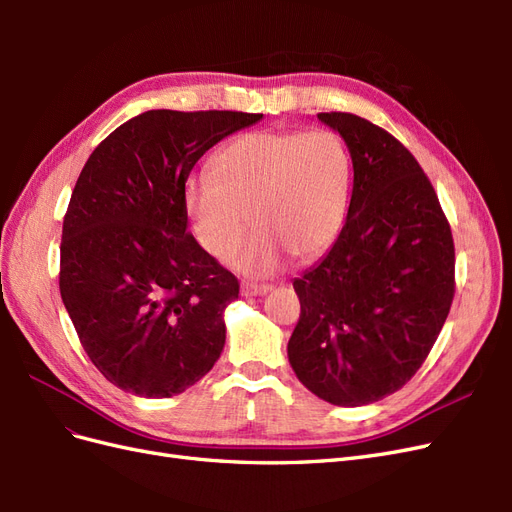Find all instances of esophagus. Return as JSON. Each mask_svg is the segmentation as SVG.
Masks as SVG:
<instances>
[{
    "mask_svg": "<svg viewBox=\"0 0 512 512\" xmlns=\"http://www.w3.org/2000/svg\"><path fill=\"white\" fill-rule=\"evenodd\" d=\"M273 286L269 284H241V294L243 297H262V294H267Z\"/></svg>",
    "mask_w": 512,
    "mask_h": 512,
    "instance_id": "esophagus-1",
    "label": "esophagus"
}]
</instances>
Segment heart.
Returning <instances> with one entry per match:
<instances>
[{"label": "heart", "mask_w": 512, "mask_h": 512, "mask_svg": "<svg viewBox=\"0 0 512 512\" xmlns=\"http://www.w3.org/2000/svg\"><path fill=\"white\" fill-rule=\"evenodd\" d=\"M211 177H194L185 198L205 250L228 260L252 228L258 235L237 258L250 275H267L290 254L301 262L329 250L342 230L348 151L331 130L252 132L222 147Z\"/></svg>", "instance_id": "obj_1"}]
</instances>
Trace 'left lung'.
I'll return each instance as SVG.
<instances>
[{
	"label": "left lung",
	"mask_w": 512,
	"mask_h": 512,
	"mask_svg": "<svg viewBox=\"0 0 512 512\" xmlns=\"http://www.w3.org/2000/svg\"><path fill=\"white\" fill-rule=\"evenodd\" d=\"M348 145L346 224L314 269L292 282L301 316L288 359L333 406L399 391L427 359L455 297L451 224L421 164L393 134L352 113H318Z\"/></svg>",
	"instance_id": "left-lung-1"
}]
</instances>
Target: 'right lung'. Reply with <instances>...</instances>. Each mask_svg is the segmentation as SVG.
<instances>
[{
	"label": "right lung",
	"instance_id": "obj_1",
	"mask_svg": "<svg viewBox=\"0 0 512 512\" xmlns=\"http://www.w3.org/2000/svg\"><path fill=\"white\" fill-rule=\"evenodd\" d=\"M239 111H147L108 134L72 190L59 292L100 374L138 397H173L220 359L239 280L188 230L185 181Z\"/></svg>",
	"mask_w": 512,
	"mask_h": 512
}]
</instances>
